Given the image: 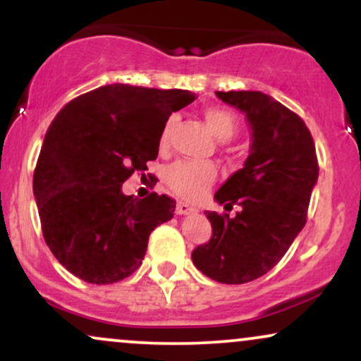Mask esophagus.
<instances>
[{
  "instance_id": "1",
  "label": "esophagus",
  "mask_w": 361,
  "mask_h": 361,
  "mask_svg": "<svg viewBox=\"0 0 361 361\" xmlns=\"http://www.w3.org/2000/svg\"><path fill=\"white\" fill-rule=\"evenodd\" d=\"M198 210L195 207L185 204V202H178L176 205V214L178 215H190V214H197Z\"/></svg>"
}]
</instances>
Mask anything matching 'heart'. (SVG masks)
<instances>
[{
	"instance_id": "1",
	"label": "heart",
	"mask_w": 361,
	"mask_h": 361,
	"mask_svg": "<svg viewBox=\"0 0 361 361\" xmlns=\"http://www.w3.org/2000/svg\"><path fill=\"white\" fill-rule=\"evenodd\" d=\"M204 120L214 135L221 140H231L238 134L239 120L231 110L222 106H210L204 110ZM176 118L169 117L164 122L159 134V149H168L171 130ZM217 180V168L212 163H192V161H178L166 169V183L169 188L181 198L190 202H198L205 197Z\"/></svg>"
}]
</instances>
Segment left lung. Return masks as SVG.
Returning a JSON list of instances; mask_svg holds the SVG:
<instances>
[{
	"label": "left lung",
	"instance_id": "obj_1",
	"mask_svg": "<svg viewBox=\"0 0 361 361\" xmlns=\"http://www.w3.org/2000/svg\"><path fill=\"white\" fill-rule=\"evenodd\" d=\"M246 114L252 144L244 168L215 193L229 214L205 212L212 238L192 252L193 264L219 283H247L283 258L307 222L319 164L310 130L295 111L261 91H215Z\"/></svg>",
	"mask_w": 361,
	"mask_h": 361
}]
</instances>
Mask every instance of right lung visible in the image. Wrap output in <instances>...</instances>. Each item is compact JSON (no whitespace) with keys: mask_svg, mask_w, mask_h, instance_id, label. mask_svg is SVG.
<instances>
[{"mask_svg":"<svg viewBox=\"0 0 361 361\" xmlns=\"http://www.w3.org/2000/svg\"><path fill=\"white\" fill-rule=\"evenodd\" d=\"M195 100L185 90L106 85L62 106L47 128L34 195L49 250L78 279L109 285L142 264L149 235L171 221L168 195L127 197L122 183L147 169L173 111Z\"/></svg>","mask_w":361,"mask_h":361,"instance_id":"right-lung-1","label":"right lung"}]
</instances>
